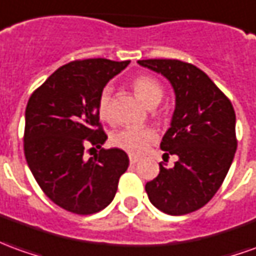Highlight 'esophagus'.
<instances>
[{
	"label": "esophagus",
	"instance_id": "34e87169",
	"mask_svg": "<svg viewBox=\"0 0 256 256\" xmlns=\"http://www.w3.org/2000/svg\"><path fill=\"white\" fill-rule=\"evenodd\" d=\"M128 159H130V164H132V165L137 164V162L140 160V158H137V156H134V155H130V156H128Z\"/></svg>",
	"mask_w": 256,
	"mask_h": 256
}]
</instances>
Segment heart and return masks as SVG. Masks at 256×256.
<instances>
[{"label": "heart", "instance_id": "heart-1", "mask_svg": "<svg viewBox=\"0 0 256 256\" xmlns=\"http://www.w3.org/2000/svg\"><path fill=\"white\" fill-rule=\"evenodd\" d=\"M133 90L137 98L146 106L158 105L162 100L164 90L155 78L150 76H140L134 78ZM110 100L112 90L110 87H105L98 97V114L102 119L110 118ZM155 138V132L148 128H126L116 132L112 136V142L118 148L133 155H140L144 152L146 146Z\"/></svg>", "mask_w": 256, "mask_h": 256}]
</instances>
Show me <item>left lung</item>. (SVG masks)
I'll list each match as a JSON object with an SVG mask.
<instances>
[{
	"instance_id": "8db88e82",
	"label": "left lung",
	"mask_w": 256,
	"mask_h": 256,
	"mask_svg": "<svg viewBox=\"0 0 256 256\" xmlns=\"http://www.w3.org/2000/svg\"><path fill=\"white\" fill-rule=\"evenodd\" d=\"M137 64L162 74L174 91L170 128L160 148L178 159L173 168L159 164V174L146 184V194L168 215L190 214L210 201L232 166L237 150L233 105L206 73L191 64L178 60Z\"/></svg>"
}]
</instances>
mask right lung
<instances>
[{
  "label": "right lung",
  "mask_w": 256,
  "mask_h": 256,
  "mask_svg": "<svg viewBox=\"0 0 256 256\" xmlns=\"http://www.w3.org/2000/svg\"><path fill=\"white\" fill-rule=\"evenodd\" d=\"M130 60L94 58L60 66L32 94L24 114V156L46 196L60 208L91 215L115 198L128 168L120 148L101 150L84 159V144L101 148L98 97Z\"/></svg>",
  "instance_id": "right-lung-1"
}]
</instances>
